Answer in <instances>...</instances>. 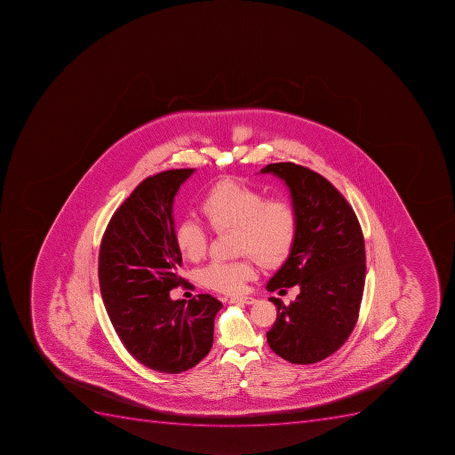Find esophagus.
<instances>
[{"label": "esophagus", "mask_w": 455, "mask_h": 455, "mask_svg": "<svg viewBox=\"0 0 455 455\" xmlns=\"http://www.w3.org/2000/svg\"><path fill=\"white\" fill-rule=\"evenodd\" d=\"M232 304H246V306H252L255 304L256 299L253 297H233L230 298Z\"/></svg>", "instance_id": "esophagus-1"}]
</instances>
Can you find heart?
<instances>
[{
	"instance_id": "heart-1",
	"label": "heart",
	"mask_w": 455,
	"mask_h": 455,
	"mask_svg": "<svg viewBox=\"0 0 455 455\" xmlns=\"http://www.w3.org/2000/svg\"><path fill=\"white\" fill-rule=\"evenodd\" d=\"M200 211L214 232L235 230L237 255L233 262H212L199 274L200 283L222 294H239L255 278V260L271 267L287 258L298 232L294 204L283 197H269L235 179L219 180L200 202ZM184 259L197 262L206 255L207 237L199 223L184 219L174 232Z\"/></svg>"
}]
</instances>
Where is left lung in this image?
I'll list each match as a JSON object with an SVG mask.
<instances>
[{
	"label": "left lung",
	"mask_w": 455,
	"mask_h": 455,
	"mask_svg": "<svg viewBox=\"0 0 455 455\" xmlns=\"http://www.w3.org/2000/svg\"><path fill=\"white\" fill-rule=\"evenodd\" d=\"M260 172L285 181L298 214L294 246L267 290L298 285L299 294L290 306L269 298L278 315L267 344L288 362L311 364L337 352L359 317L366 275L362 228L347 200L318 172L294 163Z\"/></svg>",
	"instance_id": "left-lung-1"
}]
</instances>
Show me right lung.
Listing matches in <instances>:
<instances>
[{
	"mask_svg": "<svg viewBox=\"0 0 455 455\" xmlns=\"http://www.w3.org/2000/svg\"><path fill=\"white\" fill-rule=\"evenodd\" d=\"M195 168L158 172L138 184L103 233L100 287L124 347L161 373L195 367L211 352L214 317L222 302L209 294L172 301L184 285L177 274L181 253L174 242L172 203Z\"/></svg>",
	"mask_w": 455,
	"mask_h": 455,
	"instance_id": "right-lung-1",
	"label": "right lung"
}]
</instances>
